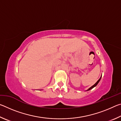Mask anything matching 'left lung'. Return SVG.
<instances>
[{
    "label": "left lung",
    "mask_w": 121,
    "mask_h": 121,
    "mask_svg": "<svg viewBox=\"0 0 121 121\" xmlns=\"http://www.w3.org/2000/svg\"><path fill=\"white\" fill-rule=\"evenodd\" d=\"M101 76H102V75L101 76V77H100V78L99 79V80H98L97 82H96L95 84H94L93 85H92V86L91 87H90V88H89V89H88L87 90H86V91H89V90H91V89H93V87H95L96 86H97V84H98V83H99V82H100V79H101Z\"/></svg>",
    "instance_id": "obj_1"
}]
</instances>
